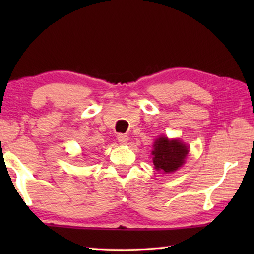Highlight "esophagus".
Listing matches in <instances>:
<instances>
[{"label": "esophagus", "mask_w": 254, "mask_h": 254, "mask_svg": "<svg viewBox=\"0 0 254 254\" xmlns=\"http://www.w3.org/2000/svg\"><path fill=\"white\" fill-rule=\"evenodd\" d=\"M118 140H119L120 143L126 144L127 142V140H128V136L127 134H123V133H120V134L118 135Z\"/></svg>", "instance_id": "1"}]
</instances>
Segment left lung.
<instances>
[{
  "mask_svg": "<svg viewBox=\"0 0 254 254\" xmlns=\"http://www.w3.org/2000/svg\"><path fill=\"white\" fill-rule=\"evenodd\" d=\"M153 147L154 168L166 174L174 173L182 167L189 151L187 145L179 140H169L163 136L159 137Z\"/></svg>",
  "mask_w": 254,
  "mask_h": 254,
  "instance_id": "obj_1",
  "label": "left lung"
}]
</instances>
